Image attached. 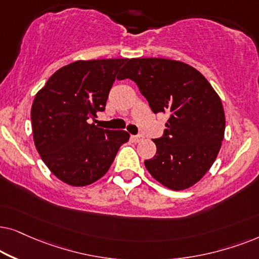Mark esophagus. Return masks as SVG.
Wrapping results in <instances>:
<instances>
[{
    "label": "esophagus",
    "instance_id": "esophagus-1",
    "mask_svg": "<svg viewBox=\"0 0 259 259\" xmlns=\"http://www.w3.org/2000/svg\"><path fill=\"white\" fill-rule=\"evenodd\" d=\"M132 137H133L134 142H140V141L143 140V135H141V134H139V135H134Z\"/></svg>",
    "mask_w": 259,
    "mask_h": 259
}]
</instances>
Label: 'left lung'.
Listing matches in <instances>:
<instances>
[{
	"mask_svg": "<svg viewBox=\"0 0 259 259\" xmlns=\"http://www.w3.org/2000/svg\"><path fill=\"white\" fill-rule=\"evenodd\" d=\"M136 82L154 113H167L156 155L144 161L151 177L181 191L196 184L215 161L225 133L219 96L204 75L181 61L162 58L127 59L119 79Z\"/></svg>",
	"mask_w": 259,
	"mask_h": 259,
	"instance_id": "1",
	"label": "left lung"
}]
</instances>
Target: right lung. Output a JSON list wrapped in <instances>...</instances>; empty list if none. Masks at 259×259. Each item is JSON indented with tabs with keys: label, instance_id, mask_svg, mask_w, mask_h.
Returning <instances> with one entry per match:
<instances>
[{
	"label": "right lung",
	"instance_id": "right-lung-1",
	"mask_svg": "<svg viewBox=\"0 0 259 259\" xmlns=\"http://www.w3.org/2000/svg\"><path fill=\"white\" fill-rule=\"evenodd\" d=\"M127 59L79 60L51 75L32 105L34 143L45 164L61 181L86 186L104 175L127 142L124 130L97 127L118 71Z\"/></svg>",
	"mask_w": 259,
	"mask_h": 259
}]
</instances>
